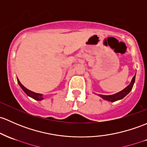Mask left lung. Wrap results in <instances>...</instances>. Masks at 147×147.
Here are the masks:
<instances>
[{
    "instance_id": "obj_1",
    "label": "left lung",
    "mask_w": 147,
    "mask_h": 147,
    "mask_svg": "<svg viewBox=\"0 0 147 147\" xmlns=\"http://www.w3.org/2000/svg\"><path fill=\"white\" fill-rule=\"evenodd\" d=\"M135 75L133 77V78H132L130 84H129L127 86H126L124 89H123V90L120 91V92H118V93L113 94V95H102V94H98V96H99L100 97H101L103 99L106 100V101H109L111 102L118 101V100H120L122 99V98H124L126 95H127V94L130 92V91L132 90V87H133L134 84H135Z\"/></svg>"
}]
</instances>
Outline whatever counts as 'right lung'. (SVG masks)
Here are the masks:
<instances>
[{
  "label": "right lung",
  "mask_w": 147,
  "mask_h": 147,
  "mask_svg": "<svg viewBox=\"0 0 147 147\" xmlns=\"http://www.w3.org/2000/svg\"><path fill=\"white\" fill-rule=\"evenodd\" d=\"M17 80H18V84H19V85L20 86V87L22 88V90L24 91V93L27 94V96H29L32 97V98H34V99L36 100V101H41V100L44 99V97H43L42 94H38V93H35V92H32V91L29 90V89H27V88L24 87V86L21 84L20 82V80H18V78H17Z\"/></svg>",
  "instance_id": "add662e5"
}]
</instances>
